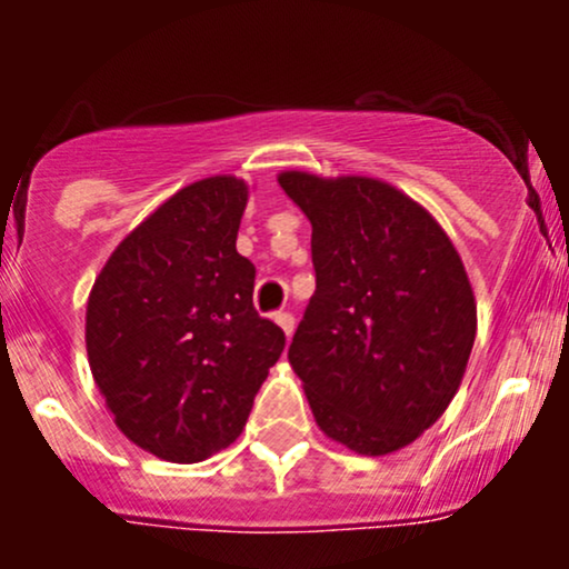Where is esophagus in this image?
<instances>
[{
	"label": "esophagus",
	"mask_w": 569,
	"mask_h": 569,
	"mask_svg": "<svg viewBox=\"0 0 569 569\" xmlns=\"http://www.w3.org/2000/svg\"><path fill=\"white\" fill-rule=\"evenodd\" d=\"M272 319L278 321L280 330L286 332V338H291V332H295V317H291V313H286V311H278Z\"/></svg>",
	"instance_id": "esophagus-1"
}]
</instances>
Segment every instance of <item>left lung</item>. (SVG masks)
<instances>
[{
  "label": "left lung",
  "instance_id": "obj_1",
  "mask_svg": "<svg viewBox=\"0 0 569 569\" xmlns=\"http://www.w3.org/2000/svg\"><path fill=\"white\" fill-rule=\"evenodd\" d=\"M311 220L317 291L289 363L319 429L366 457L410 446L460 388L476 300L423 206L366 176H278Z\"/></svg>",
  "mask_w": 569,
  "mask_h": 569
}]
</instances>
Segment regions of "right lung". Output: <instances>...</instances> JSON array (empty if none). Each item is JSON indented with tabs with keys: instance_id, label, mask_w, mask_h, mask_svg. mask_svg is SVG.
<instances>
[{
	"instance_id": "1",
	"label": "right lung",
	"mask_w": 569,
	"mask_h": 569,
	"mask_svg": "<svg viewBox=\"0 0 569 569\" xmlns=\"http://www.w3.org/2000/svg\"><path fill=\"white\" fill-rule=\"evenodd\" d=\"M248 183L178 189L114 248L84 319L93 380L120 432L168 462H200L242 435L286 336L252 308L237 252Z\"/></svg>"
}]
</instances>
